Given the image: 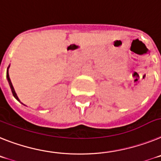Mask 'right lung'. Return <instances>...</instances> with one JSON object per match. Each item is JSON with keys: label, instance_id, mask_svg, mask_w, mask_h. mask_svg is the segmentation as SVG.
Returning a JSON list of instances; mask_svg holds the SVG:
<instances>
[{"label": "right lung", "instance_id": "1", "mask_svg": "<svg viewBox=\"0 0 161 161\" xmlns=\"http://www.w3.org/2000/svg\"><path fill=\"white\" fill-rule=\"evenodd\" d=\"M8 69H9V67H8ZM6 77H7V79H8V82H9V86H10L11 91H12V93H13L14 96V97L16 98L17 100H19V101H20V100H19V97H18V96H17V94H16V92H15V91H14V88L13 84H12V82H11L10 79H9V72H8V69H7Z\"/></svg>", "mask_w": 161, "mask_h": 161}]
</instances>
